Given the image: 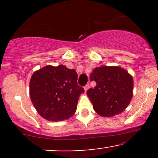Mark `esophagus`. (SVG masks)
I'll return each instance as SVG.
<instances>
[{
    "label": "esophagus",
    "instance_id": "obj_1",
    "mask_svg": "<svg viewBox=\"0 0 158 158\" xmlns=\"http://www.w3.org/2000/svg\"><path fill=\"white\" fill-rule=\"evenodd\" d=\"M89 88H90V85H85V86L84 87V89H85V92H86V91H87V90H88V89H89Z\"/></svg>",
    "mask_w": 158,
    "mask_h": 158
}]
</instances>
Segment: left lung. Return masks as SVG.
I'll return each instance as SVG.
<instances>
[{
	"mask_svg": "<svg viewBox=\"0 0 158 158\" xmlns=\"http://www.w3.org/2000/svg\"><path fill=\"white\" fill-rule=\"evenodd\" d=\"M90 81L97 83L87 95L99 115L110 117L122 113L133 97V77L118 66H103L94 69Z\"/></svg>",
	"mask_w": 158,
	"mask_h": 158,
	"instance_id": "obj_1",
	"label": "left lung"
}]
</instances>
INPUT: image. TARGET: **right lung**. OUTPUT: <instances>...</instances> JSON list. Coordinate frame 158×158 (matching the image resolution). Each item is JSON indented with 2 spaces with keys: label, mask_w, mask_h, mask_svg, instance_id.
<instances>
[{
  "label": "right lung",
  "mask_w": 158,
  "mask_h": 158,
  "mask_svg": "<svg viewBox=\"0 0 158 158\" xmlns=\"http://www.w3.org/2000/svg\"><path fill=\"white\" fill-rule=\"evenodd\" d=\"M78 74L65 65H47L36 70L30 81V97L45 119L59 122L73 117L85 90L77 84Z\"/></svg>",
  "instance_id": "obj_1"
}]
</instances>
